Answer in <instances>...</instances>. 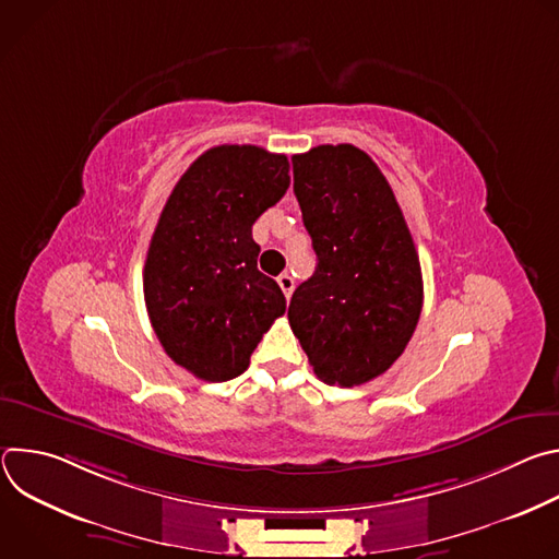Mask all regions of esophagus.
<instances>
[{
	"label": "esophagus",
	"mask_w": 559,
	"mask_h": 559,
	"mask_svg": "<svg viewBox=\"0 0 559 559\" xmlns=\"http://www.w3.org/2000/svg\"><path fill=\"white\" fill-rule=\"evenodd\" d=\"M276 281H278V287L283 289L285 298H289V296H292V292H294V278H292L289 274H281Z\"/></svg>",
	"instance_id": "esophagus-1"
}]
</instances>
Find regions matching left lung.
<instances>
[{
	"label": "left lung",
	"instance_id": "1",
	"mask_svg": "<svg viewBox=\"0 0 559 559\" xmlns=\"http://www.w3.org/2000/svg\"><path fill=\"white\" fill-rule=\"evenodd\" d=\"M294 194L318 265L289 302L313 373L356 386L384 373L414 336L423 272L384 175L352 143L292 156Z\"/></svg>",
	"mask_w": 559,
	"mask_h": 559
}]
</instances>
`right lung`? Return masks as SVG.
Returning a JSON list of instances; mask_svg holds the SVG:
<instances>
[{
  "label": "right lung",
  "mask_w": 559,
  "mask_h": 559,
  "mask_svg": "<svg viewBox=\"0 0 559 559\" xmlns=\"http://www.w3.org/2000/svg\"><path fill=\"white\" fill-rule=\"evenodd\" d=\"M287 188L285 154L216 145L186 170L158 216L143 267L147 316L166 354L201 380L241 376L285 313L278 283L257 267L252 225Z\"/></svg>",
  "instance_id": "obj_1"
}]
</instances>
